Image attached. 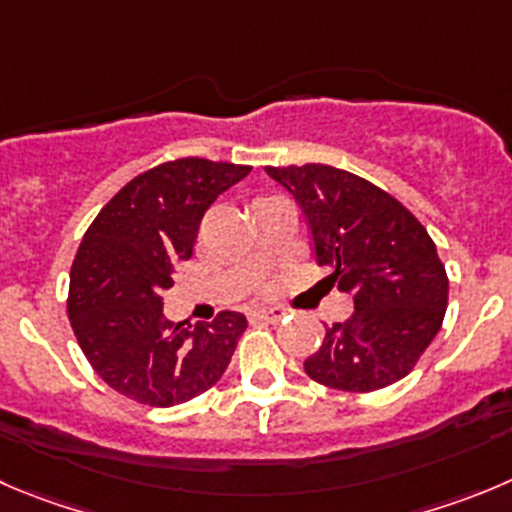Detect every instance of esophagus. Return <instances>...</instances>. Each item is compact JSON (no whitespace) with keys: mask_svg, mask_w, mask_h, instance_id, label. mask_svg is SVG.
I'll return each instance as SVG.
<instances>
[{"mask_svg":"<svg viewBox=\"0 0 512 512\" xmlns=\"http://www.w3.org/2000/svg\"><path fill=\"white\" fill-rule=\"evenodd\" d=\"M252 318H257V321H265V323H278L285 318V310L278 308V305H272V308H257V310H252Z\"/></svg>","mask_w":512,"mask_h":512,"instance_id":"1","label":"esophagus"}]
</instances>
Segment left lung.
<instances>
[{
    "label": "left lung",
    "instance_id": "8db88e82",
    "mask_svg": "<svg viewBox=\"0 0 512 512\" xmlns=\"http://www.w3.org/2000/svg\"><path fill=\"white\" fill-rule=\"evenodd\" d=\"M295 197L315 260L353 295L356 313L326 328L305 374L343 391L404 379L434 341L447 310V272L419 219L371 181L326 164L267 166Z\"/></svg>",
    "mask_w": 512,
    "mask_h": 512
}]
</instances>
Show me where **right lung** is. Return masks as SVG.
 <instances>
[{
  "label": "right lung",
  "instance_id": "1",
  "mask_svg": "<svg viewBox=\"0 0 512 512\" xmlns=\"http://www.w3.org/2000/svg\"><path fill=\"white\" fill-rule=\"evenodd\" d=\"M252 166L207 159L161 164L128 181L85 232L70 270L68 315L95 374L148 407H176L227 371L247 318L222 310L212 323H171L164 290L191 260L214 199Z\"/></svg>",
  "mask_w": 512,
  "mask_h": 512
}]
</instances>
